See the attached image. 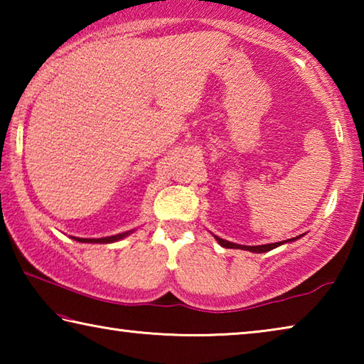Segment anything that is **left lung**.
Here are the masks:
<instances>
[{"label": "left lung", "instance_id": "8db88e82", "mask_svg": "<svg viewBox=\"0 0 364 364\" xmlns=\"http://www.w3.org/2000/svg\"><path fill=\"white\" fill-rule=\"evenodd\" d=\"M215 239L220 242V245H223L226 249H244V250H250V252H257V254H262V252H268L273 250L278 245L284 244V242H274V244H264V245H239V244H232L230 241H225V239H220L215 236ZM289 241H294V239H289ZM287 242V241H286Z\"/></svg>", "mask_w": 364, "mask_h": 364}]
</instances>
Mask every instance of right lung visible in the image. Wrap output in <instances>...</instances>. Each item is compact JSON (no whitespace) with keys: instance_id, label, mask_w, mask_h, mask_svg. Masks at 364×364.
<instances>
[{"instance_id":"obj_1","label":"right lung","mask_w":364,"mask_h":364,"mask_svg":"<svg viewBox=\"0 0 364 364\" xmlns=\"http://www.w3.org/2000/svg\"><path fill=\"white\" fill-rule=\"evenodd\" d=\"M128 234H130V231H128V232H122V234H115V236H109V237H100V239H83V237H73V239H75V241H78V242H95V244L97 242V244H109V242H115V241H119V239L128 236Z\"/></svg>"}]
</instances>
